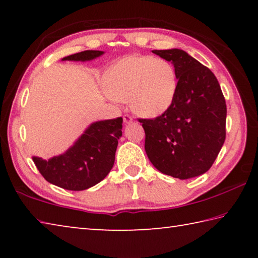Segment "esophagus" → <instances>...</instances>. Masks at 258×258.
Segmentation results:
<instances>
[{
    "label": "esophagus",
    "instance_id": "esophagus-1",
    "mask_svg": "<svg viewBox=\"0 0 258 258\" xmlns=\"http://www.w3.org/2000/svg\"><path fill=\"white\" fill-rule=\"evenodd\" d=\"M123 119H124V123H125V124H130V123H132V120H133L132 116H130V115H124Z\"/></svg>",
    "mask_w": 258,
    "mask_h": 258
}]
</instances>
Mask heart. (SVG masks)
I'll return each instance as SVG.
<instances>
[{
    "mask_svg": "<svg viewBox=\"0 0 258 258\" xmlns=\"http://www.w3.org/2000/svg\"><path fill=\"white\" fill-rule=\"evenodd\" d=\"M104 86L113 99L128 101L138 115L158 117L172 106L177 78L169 61L132 54L117 61L104 75Z\"/></svg>",
    "mask_w": 258,
    "mask_h": 258,
    "instance_id": "b5f03b06",
    "label": "heart"
}]
</instances>
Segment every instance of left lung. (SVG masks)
Returning a JSON list of instances; mask_svg holds the SVG:
<instances>
[{
  "instance_id": "obj_1",
  "label": "left lung",
  "mask_w": 258,
  "mask_h": 258,
  "mask_svg": "<svg viewBox=\"0 0 258 258\" xmlns=\"http://www.w3.org/2000/svg\"><path fill=\"white\" fill-rule=\"evenodd\" d=\"M172 61L177 91L172 106L154 119H140L151 164L186 180L206 173L225 141L226 104L215 75L180 49L154 50Z\"/></svg>"
}]
</instances>
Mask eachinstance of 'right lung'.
Returning <instances> with one entry per match:
<instances>
[{
  "label": "right lung",
  "mask_w": 258,
  "mask_h": 258,
  "mask_svg": "<svg viewBox=\"0 0 258 258\" xmlns=\"http://www.w3.org/2000/svg\"><path fill=\"white\" fill-rule=\"evenodd\" d=\"M103 51L87 50L62 58V61H90ZM123 118L94 121L75 143L59 156L50 159L33 157L40 173L51 184L72 191H82L98 184L111 171Z\"/></svg>",
  "instance_id": "obj_1"
}]
</instances>
